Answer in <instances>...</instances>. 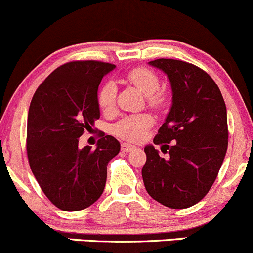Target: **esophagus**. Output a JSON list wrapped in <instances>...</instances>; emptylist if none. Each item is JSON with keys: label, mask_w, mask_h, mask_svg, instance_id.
<instances>
[{"label": "esophagus", "mask_w": 253, "mask_h": 253, "mask_svg": "<svg viewBox=\"0 0 253 253\" xmlns=\"http://www.w3.org/2000/svg\"><path fill=\"white\" fill-rule=\"evenodd\" d=\"M134 149H136V146H135V145L127 144V142H123V144H122V150H123L124 152L132 151V150H134Z\"/></svg>", "instance_id": "34e87169"}]
</instances>
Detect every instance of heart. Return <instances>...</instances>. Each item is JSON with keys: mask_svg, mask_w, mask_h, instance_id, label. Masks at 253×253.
<instances>
[{"mask_svg": "<svg viewBox=\"0 0 253 253\" xmlns=\"http://www.w3.org/2000/svg\"><path fill=\"white\" fill-rule=\"evenodd\" d=\"M127 81L131 82L139 91L146 97L147 103L151 107L159 108L166 101L165 92L159 89L160 79L156 72L149 67H135L126 74ZM117 87L113 82H106L98 91L97 101L102 111H111L116 103ZM152 118L149 114H135L119 121L113 126V132L123 139L139 141L144 137L146 130L151 126Z\"/></svg>", "mask_w": 253, "mask_h": 253, "instance_id": "obj_1", "label": "heart"}]
</instances>
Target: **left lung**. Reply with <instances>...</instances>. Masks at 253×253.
Returning <instances> with one entry per match:
<instances>
[{
	"mask_svg": "<svg viewBox=\"0 0 253 253\" xmlns=\"http://www.w3.org/2000/svg\"><path fill=\"white\" fill-rule=\"evenodd\" d=\"M162 70L172 88V107L166 121L145 147L142 179L150 197L172 209L194 206L216 179L227 150L226 106L219 87L204 70L189 62L157 59L149 62ZM172 143V145H169Z\"/></svg>",
	"mask_w": 253,
	"mask_h": 253,
	"instance_id": "left-lung-1",
	"label": "left lung"
}]
</instances>
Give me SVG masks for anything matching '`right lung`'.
I'll use <instances>...</instances> for the list:
<instances>
[{
    "label": "right lung",
    "instance_id": "right-lung-1",
    "mask_svg": "<svg viewBox=\"0 0 253 253\" xmlns=\"http://www.w3.org/2000/svg\"><path fill=\"white\" fill-rule=\"evenodd\" d=\"M113 64L71 61L51 72L32 98L27 123L29 166L50 202L65 211L92 206L104 191L107 165L121 144L106 135L79 149V137L99 118L97 92Z\"/></svg>",
    "mask_w": 253,
    "mask_h": 253
}]
</instances>
